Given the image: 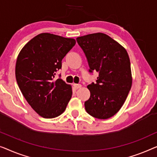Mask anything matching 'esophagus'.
Wrapping results in <instances>:
<instances>
[{
    "instance_id": "34e87169",
    "label": "esophagus",
    "mask_w": 157,
    "mask_h": 157,
    "mask_svg": "<svg viewBox=\"0 0 157 157\" xmlns=\"http://www.w3.org/2000/svg\"><path fill=\"white\" fill-rule=\"evenodd\" d=\"M73 86H74V87L75 88L76 90L77 89H79V88H80L82 87V85H80V84H74Z\"/></svg>"
}]
</instances>
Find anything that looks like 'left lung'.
<instances>
[{"label": "left lung", "mask_w": 157, "mask_h": 157, "mask_svg": "<svg viewBox=\"0 0 157 157\" xmlns=\"http://www.w3.org/2000/svg\"><path fill=\"white\" fill-rule=\"evenodd\" d=\"M76 40L87 57L89 72L99 73L96 83L87 85L90 97L85 102L86 111L100 120L112 117L122 107L132 87L131 65L127 50L101 33Z\"/></svg>", "instance_id": "left-lung-1"}]
</instances>
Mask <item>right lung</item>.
Listing matches in <instances>:
<instances>
[{
	"instance_id": "obj_1",
	"label": "right lung",
	"mask_w": 157,
	"mask_h": 157,
	"mask_svg": "<svg viewBox=\"0 0 157 157\" xmlns=\"http://www.w3.org/2000/svg\"><path fill=\"white\" fill-rule=\"evenodd\" d=\"M75 43L73 38L44 33L30 40L17 56V85L28 104L44 118L60 115L71 99V86L54 78L62 59Z\"/></svg>"
}]
</instances>
